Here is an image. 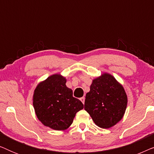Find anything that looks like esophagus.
<instances>
[{
	"mask_svg": "<svg viewBox=\"0 0 154 154\" xmlns=\"http://www.w3.org/2000/svg\"><path fill=\"white\" fill-rule=\"evenodd\" d=\"M80 100H81V102H83V104H84V103H85V97H83L80 98Z\"/></svg>",
	"mask_w": 154,
	"mask_h": 154,
	"instance_id": "obj_1",
	"label": "esophagus"
}]
</instances>
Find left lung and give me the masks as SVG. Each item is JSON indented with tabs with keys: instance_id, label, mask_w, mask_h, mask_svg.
<instances>
[{
	"instance_id": "obj_1",
	"label": "left lung",
	"mask_w": 154,
	"mask_h": 154,
	"mask_svg": "<svg viewBox=\"0 0 154 154\" xmlns=\"http://www.w3.org/2000/svg\"><path fill=\"white\" fill-rule=\"evenodd\" d=\"M127 103L123 86L112 75L104 73L92 81L86 94L84 109L97 125L107 129L121 121Z\"/></svg>"
}]
</instances>
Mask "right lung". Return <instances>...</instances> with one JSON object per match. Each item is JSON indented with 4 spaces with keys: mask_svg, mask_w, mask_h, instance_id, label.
<instances>
[{
    "mask_svg": "<svg viewBox=\"0 0 154 154\" xmlns=\"http://www.w3.org/2000/svg\"><path fill=\"white\" fill-rule=\"evenodd\" d=\"M66 79L60 74L48 77L38 85L33 94V107L39 121L55 130L68 128L75 113L83 109L72 90L66 86Z\"/></svg>",
    "mask_w": 154,
    "mask_h": 154,
    "instance_id": "obj_1",
    "label": "right lung"
}]
</instances>
